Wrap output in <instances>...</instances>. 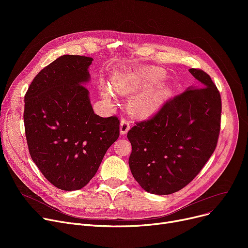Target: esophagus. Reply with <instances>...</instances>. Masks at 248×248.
<instances>
[{"instance_id": "1", "label": "esophagus", "mask_w": 248, "mask_h": 248, "mask_svg": "<svg viewBox=\"0 0 248 248\" xmlns=\"http://www.w3.org/2000/svg\"><path fill=\"white\" fill-rule=\"evenodd\" d=\"M129 127H131V124H129L128 121L126 119H123L121 122V135H125L128 132Z\"/></svg>"}]
</instances>
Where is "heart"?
<instances>
[{
    "instance_id": "b5f03b06",
    "label": "heart",
    "mask_w": 248,
    "mask_h": 248,
    "mask_svg": "<svg viewBox=\"0 0 248 248\" xmlns=\"http://www.w3.org/2000/svg\"><path fill=\"white\" fill-rule=\"evenodd\" d=\"M158 77L157 73L152 69L139 70L131 73H125L113 79L112 85L116 93L121 94H128L138 89L141 85L147 84ZM103 94L110 97V93L106 85H102ZM164 96V88L161 85L152 86L144 93L138 95L131 103L132 109L138 113H147L158 106Z\"/></svg>"
}]
</instances>
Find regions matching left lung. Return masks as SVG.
Masks as SVG:
<instances>
[{
    "instance_id": "8db88e82",
    "label": "left lung",
    "mask_w": 248,
    "mask_h": 248,
    "mask_svg": "<svg viewBox=\"0 0 248 248\" xmlns=\"http://www.w3.org/2000/svg\"><path fill=\"white\" fill-rule=\"evenodd\" d=\"M196 78L163 103L150 119L127 132L128 164L140 186L149 193L178 192L196 177L216 149L221 124V96L209 74L190 68Z\"/></svg>"
}]
</instances>
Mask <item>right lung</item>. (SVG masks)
<instances>
[{
	"label": "right lung",
	"mask_w": 248,
	"mask_h": 248,
	"mask_svg": "<svg viewBox=\"0 0 248 248\" xmlns=\"http://www.w3.org/2000/svg\"><path fill=\"white\" fill-rule=\"evenodd\" d=\"M93 58L63 55L39 72L25 94L24 125L29 153L56 188H83L120 137L116 115L93 112L83 85Z\"/></svg>",
	"instance_id": "right-lung-1"
}]
</instances>
